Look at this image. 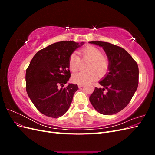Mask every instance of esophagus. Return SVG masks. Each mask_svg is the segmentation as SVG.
I'll list each match as a JSON object with an SVG mask.
<instances>
[{
  "mask_svg": "<svg viewBox=\"0 0 155 155\" xmlns=\"http://www.w3.org/2000/svg\"><path fill=\"white\" fill-rule=\"evenodd\" d=\"M84 85V84H78V87L79 88H81V87H83Z\"/></svg>",
  "mask_w": 155,
  "mask_h": 155,
  "instance_id": "34e87169",
  "label": "esophagus"
}]
</instances>
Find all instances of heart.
Here are the masks:
<instances>
[{
    "label": "heart",
    "instance_id": "b5f03b06",
    "mask_svg": "<svg viewBox=\"0 0 155 155\" xmlns=\"http://www.w3.org/2000/svg\"><path fill=\"white\" fill-rule=\"evenodd\" d=\"M84 60L90 61L87 72H77L72 75V81L78 84H86L97 79L98 76L102 77L109 68V61L106 56L102 55V51L92 45H88L79 51ZM80 64V58L75 53L70 55L68 67L72 72L78 70Z\"/></svg>",
    "mask_w": 155,
    "mask_h": 155
}]
</instances>
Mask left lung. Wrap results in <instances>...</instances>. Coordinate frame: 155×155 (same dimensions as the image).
<instances>
[{
  "mask_svg": "<svg viewBox=\"0 0 155 155\" xmlns=\"http://www.w3.org/2000/svg\"><path fill=\"white\" fill-rule=\"evenodd\" d=\"M101 46L109 61V73L99 82L89 97L94 108L104 115L118 113L129 104L138 85L139 70L137 62L125 49L107 42L91 41ZM106 89V93L103 91Z\"/></svg>",
  "mask_w": 155,
  "mask_h": 155,
  "instance_id": "8db88e82",
  "label": "left lung"
}]
</instances>
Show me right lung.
<instances>
[{
	"mask_svg": "<svg viewBox=\"0 0 155 155\" xmlns=\"http://www.w3.org/2000/svg\"><path fill=\"white\" fill-rule=\"evenodd\" d=\"M74 41H61L39 50L31 59L26 72V88L33 104L42 114L59 118L66 113L78 85L69 83L68 59L82 46Z\"/></svg>",
	"mask_w": 155,
	"mask_h": 155,
	"instance_id": "obj_1",
	"label": "right lung"
}]
</instances>
